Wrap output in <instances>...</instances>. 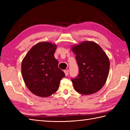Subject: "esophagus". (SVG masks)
I'll return each mask as SVG.
<instances>
[{"label": "esophagus", "mask_w": 130, "mask_h": 130, "mask_svg": "<svg viewBox=\"0 0 130 130\" xmlns=\"http://www.w3.org/2000/svg\"><path fill=\"white\" fill-rule=\"evenodd\" d=\"M64 73L66 76H68L69 74V70H64Z\"/></svg>", "instance_id": "1"}]
</instances>
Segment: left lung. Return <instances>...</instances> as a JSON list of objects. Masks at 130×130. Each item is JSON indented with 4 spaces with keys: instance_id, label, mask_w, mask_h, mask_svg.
Listing matches in <instances>:
<instances>
[{
    "instance_id": "obj_1",
    "label": "left lung",
    "mask_w": 130,
    "mask_h": 130,
    "mask_svg": "<svg viewBox=\"0 0 130 130\" xmlns=\"http://www.w3.org/2000/svg\"><path fill=\"white\" fill-rule=\"evenodd\" d=\"M72 51L79 68V74L71 78L74 88L82 94H92L103 87L108 78L109 60L97 43L85 41L74 46Z\"/></svg>"
}]
</instances>
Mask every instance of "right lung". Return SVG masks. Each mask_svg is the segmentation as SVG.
<instances>
[{"label": "right lung", "instance_id": "right-lung-1", "mask_svg": "<svg viewBox=\"0 0 130 130\" xmlns=\"http://www.w3.org/2000/svg\"><path fill=\"white\" fill-rule=\"evenodd\" d=\"M56 46L43 42L34 46L22 62V74L26 86L34 94L47 97L59 89L65 73L54 56Z\"/></svg>", "mask_w": 130, "mask_h": 130}]
</instances>
